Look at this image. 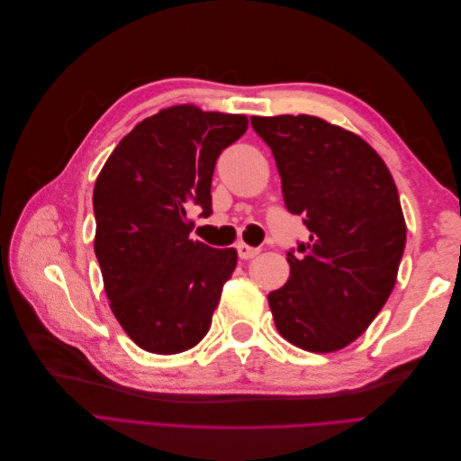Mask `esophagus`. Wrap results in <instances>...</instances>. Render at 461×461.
Returning <instances> with one entry per match:
<instances>
[{"label":"esophagus","mask_w":461,"mask_h":461,"mask_svg":"<svg viewBox=\"0 0 461 461\" xmlns=\"http://www.w3.org/2000/svg\"><path fill=\"white\" fill-rule=\"evenodd\" d=\"M236 252H239V258H240V259H252V258H256V256L259 254V249H258V248H252V246H248V244H244V242H240L239 246H236Z\"/></svg>","instance_id":"esophagus-1"}]
</instances>
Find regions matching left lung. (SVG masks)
Instances as JSON below:
<instances>
[{
  "instance_id": "8db88e82",
  "label": "left lung",
  "mask_w": 461,
  "mask_h": 461,
  "mask_svg": "<svg viewBox=\"0 0 461 461\" xmlns=\"http://www.w3.org/2000/svg\"><path fill=\"white\" fill-rule=\"evenodd\" d=\"M273 151L285 205L310 240L286 254L288 283L267 296L276 330L308 352L364 334L394 288L406 221L388 167L350 131L312 117H252Z\"/></svg>"
}]
</instances>
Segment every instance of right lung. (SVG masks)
I'll list each match as a JSON object with an SVG mask.
<instances>
[{"mask_svg":"<svg viewBox=\"0 0 461 461\" xmlns=\"http://www.w3.org/2000/svg\"><path fill=\"white\" fill-rule=\"evenodd\" d=\"M248 129L244 115L175 105L138 122L94 186L95 240L111 312L151 354H178L212 327L236 249L192 240V205L212 215L221 151Z\"/></svg>","mask_w":461,"mask_h":461,"instance_id":"add662e5","label":"right lung"}]
</instances>
